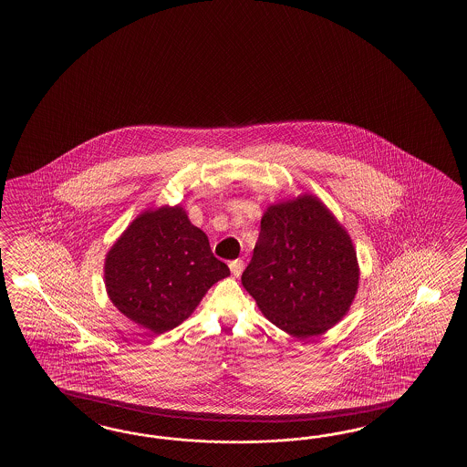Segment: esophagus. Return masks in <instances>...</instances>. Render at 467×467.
<instances>
[{
	"instance_id": "esophagus-1",
	"label": "esophagus",
	"mask_w": 467,
	"mask_h": 467,
	"mask_svg": "<svg viewBox=\"0 0 467 467\" xmlns=\"http://www.w3.org/2000/svg\"><path fill=\"white\" fill-rule=\"evenodd\" d=\"M245 267V264H244V260H232L230 262V270H232V274H234V277H240V274H242V270Z\"/></svg>"
}]
</instances>
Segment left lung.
I'll return each mask as SVG.
<instances>
[{
  "label": "left lung",
  "mask_w": 467,
  "mask_h": 467,
  "mask_svg": "<svg viewBox=\"0 0 467 467\" xmlns=\"http://www.w3.org/2000/svg\"><path fill=\"white\" fill-rule=\"evenodd\" d=\"M242 284L272 324L294 337H314L348 314L358 292V255L327 207L300 195L264 213Z\"/></svg>",
  "instance_id": "obj_1"
}]
</instances>
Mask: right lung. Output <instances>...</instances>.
Here are the masks:
<instances>
[{
	"instance_id": "1",
	"label": "right lung",
	"mask_w": 467,
	"mask_h": 467,
	"mask_svg": "<svg viewBox=\"0 0 467 467\" xmlns=\"http://www.w3.org/2000/svg\"><path fill=\"white\" fill-rule=\"evenodd\" d=\"M230 270L213 257L209 238L185 210H147L129 225L105 258V285L123 316L163 334L192 316Z\"/></svg>"
}]
</instances>
